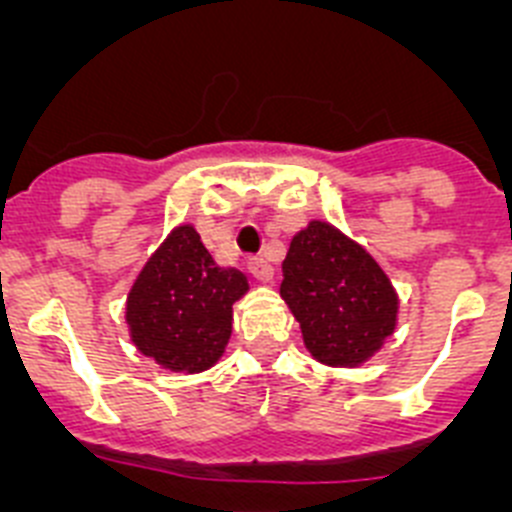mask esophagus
<instances>
[{"instance_id":"obj_1","label":"esophagus","mask_w":512,"mask_h":512,"mask_svg":"<svg viewBox=\"0 0 512 512\" xmlns=\"http://www.w3.org/2000/svg\"><path fill=\"white\" fill-rule=\"evenodd\" d=\"M248 271L253 274V279L256 282H271L274 279V269H271V264L266 259H251L248 261Z\"/></svg>"}]
</instances>
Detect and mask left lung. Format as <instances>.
<instances>
[{"mask_svg":"<svg viewBox=\"0 0 512 512\" xmlns=\"http://www.w3.org/2000/svg\"><path fill=\"white\" fill-rule=\"evenodd\" d=\"M282 274V300L320 364L354 369L395 333L400 300L390 277L336 225L312 220L300 230L289 243Z\"/></svg>","mask_w":512,"mask_h":512,"instance_id":"1","label":"left lung"}]
</instances>
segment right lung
Masks as SVG:
<instances>
[{
    "mask_svg": "<svg viewBox=\"0 0 512 512\" xmlns=\"http://www.w3.org/2000/svg\"><path fill=\"white\" fill-rule=\"evenodd\" d=\"M246 292L243 271L217 266L200 233L176 225L128 292L130 341L171 372H205L225 354L233 305Z\"/></svg>",
    "mask_w": 512,
    "mask_h": 512,
    "instance_id": "obj_1",
    "label": "right lung"
}]
</instances>
